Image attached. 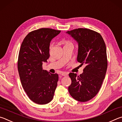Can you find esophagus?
I'll return each mask as SVG.
<instances>
[{
    "label": "esophagus",
    "instance_id": "obj_1",
    "mask_svg": "<svg viewBox=\"0 0 122 122\" xmlns=\"http://www.w3.org/2000/svg\"><path fill=\"white\" fill-rule=\"evenodd\" d=\"M61 75L62 76H67L68 75V73L66 72H63V73H61Z\"/></svg>",
    "mask_w": 122,
    "mask_h": 122
}]
</instances>
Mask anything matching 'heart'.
I'll return each mask as SVG.
<instances>
[{
	"mask_svg": "<svg viewBox=\"0 0 122 122\" xmlns=\"http://www.w3.org/2000/svg\"><path fill=\"white\" fill-rule=\"evenodd\" d=\"M70 44L69 42H66V44Z\"/></svg>",
	"mask_w": 122,
	"mask_h": 122,
	"instance_id": "b5f03b06",
	"label": "heart"
}]
</instances>
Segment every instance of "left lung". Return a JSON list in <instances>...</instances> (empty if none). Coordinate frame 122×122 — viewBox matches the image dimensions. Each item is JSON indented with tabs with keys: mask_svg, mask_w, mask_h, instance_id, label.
Listing matches in <instances>:
<instances>
[{
	"mask_svg": "<svg viewBox=\"0 0 122 122\" xmlns=\"http://www.w3.org/2000/svg\"><path fill=\"white\" fill-rule=\"evenodd\" d=\"M78 44L77 61L86 66L79 76L70 73L69 87L71 97L79 102H86L95 97L105 78L108 66L106 44L102 36L87 28L67 31Z\"/></svg>",
	"mask_w": 122,
	"mask_h": 122,
	"instance_id": "8db88e82",
	"label": "left lung"
}]
</instances>
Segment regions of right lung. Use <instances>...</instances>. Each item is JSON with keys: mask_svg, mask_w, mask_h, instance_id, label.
I'll use <instances>...</instances> for the list:
<instances>
[{"mask_svg": "<svg viewBox=\"0 0 122 122\" xmlns=\"http://www.w3.org/2000/svg\"><path fill=\"white\" fill-rule=\"evenodd\" d=\"M61 33L51 28L32 31L25 36L19 51L18 69L23 88L32 101L38 104L52 100L58 75L43 70L42 64L50 57L51 41Z\"/></svg>", "mask_w": 122, "mask_h": 122, "instance_id": "1", "label": "right lung"}]
</instances>
